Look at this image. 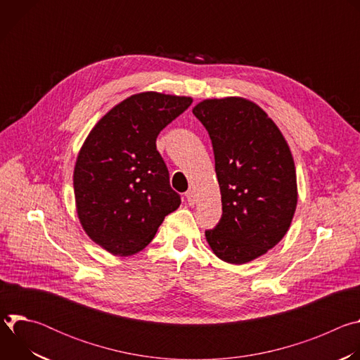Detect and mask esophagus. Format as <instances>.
<instances>
[{
  "instance_id": "obj_1",
  "label": "esophagus",
  "mask_w": 360,
  "mask_h": 360,
  "mask_svg": "<svg viewBox=\"0 0 360 360\" xmlns=\"http://www.w3.org/2000/svg\"><path fill=\"white\" fill-rule=\"evenodd\" d=\"M185 196H186V199H188V203H189V205H193V203L196 202V193H195V191L189 189V191L185 193Z\"/></svg>"
}]
</instances>
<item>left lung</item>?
Here are the masks:
<instances>
[{
	"label": "left lung",
	"instance_id": "1",
	"mask_svg": "<svg viewBox=\"0 0 360 360\" xmlns=\"http://www.w3.org/2000/svg\"><path fill=\"white\" fill-rule=\"evenodd\" d=\"M192 112L210 134L222 198V217L205 231L207 240L219 259L250 262L290 226L297 202L292 153L274 121L248 99H207Z\"/></svg>",
	"mask_w": 360,
	"mask_h": 360
}]
</instances>
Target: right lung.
Returning <instances> with one entry per match:
<instances>
[{
  "label": "right lung",
  "mask_w": 360,
  "mask_h": 360,
  "mask_svg": "<svg viewBox=\"0 0 360 360\" xmlns=\"http://www.w3.org/2000/svg\"><path fill=\"white\" fill-rule=\"evenodd\" d=\"M191 104L188 96L136 94L85 139L74 171L77 212L88 236L108 252L136 253L181 205L157 138Z\"/></svg>",
  "instance_id": "right-lung-1"
}]
</instances>
